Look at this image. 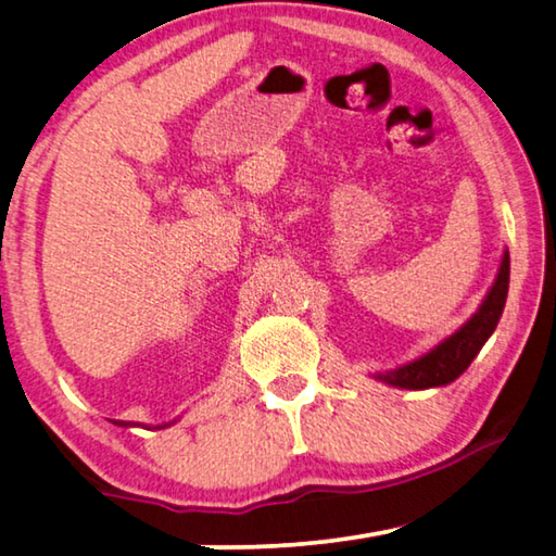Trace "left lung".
<instances>
[{
  "label": "left lung",
  "mask_w": 556,
  "mask_h": 556,
  "mask_svg": "<svg viewBox=\"0 0 556 556\" xmlns=\"http://www.w3.org/2000/svg\"><path fill=\"white\" fill-rule=\"evenodd\" d=\"M507 285H510V257H507L505 252L495 285L491 291H488V296L481 304V308H478V314L425 357L402 365V368L378 372V380L404 390H427V388H439V384L454 382L458 375L468 368L470 361H473L478 351L483 348V343L495 331L497 321H501V314L507 299Z\"/></svg>",
  "instance_id": "obj_1"
}]
</instances>
